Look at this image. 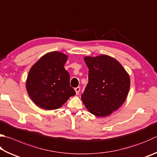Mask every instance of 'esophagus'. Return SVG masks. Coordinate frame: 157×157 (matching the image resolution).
<instances>
[{"label":"esophagus","instance_id":"esophagus-1","mask_svg":"<svg viewBox=\"0 0 157 157\" xmlns=\"http://www.w3.org/2000/svg\"><path fill=\"white\" fill-rule=\"evenodd\" d=\"M75 93H76L77 95H78L79 93V91H80V87L78 86V87L75 88Z\"/></svg>","mask_w":157,"mask_h":157}]
</instances>
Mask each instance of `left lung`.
Listing matches in <instances>:
<instances>
[{
    "label": "left lung",
    "instance_id": "8db88e82",
    "mask_svg": "<svg viewBox=\"0 0 157 157\" xmlns=\"http://www.w3.org/2000/svg\"><path fill=\"white\" fill-rule=\"evenodd\" d=\"M88 83L82 100L93 115L106 117L120 107L130 89V77L121 64L112 57H85Z\"/></svg>",
    "mask_w": 157,
    "mask_h": 157
}]
</instances>
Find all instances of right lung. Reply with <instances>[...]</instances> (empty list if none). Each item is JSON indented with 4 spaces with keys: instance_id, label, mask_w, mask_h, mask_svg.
Wrapping results in <instances>:
<instances>
[{
    "instance_id": "right-lung-1",
    "label": "right lung",
    "mask_w": 157,
    "mask_h": 157,
    "mask_svg": "<svg viewBox=\"0 0 157 157\" xmlns=\"http://www.w3.org/2000/svg\"><path fill=\"white\" fill-rule=\"evenodd\" d=\"M67 56L58 51L45 54L31 67L26 87L30 98L40 108H60L75 91L70 86V75L64 69Z\"/></svg>"
}]
</instances>
